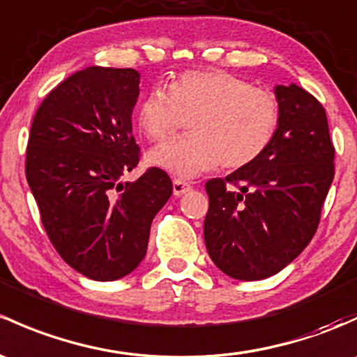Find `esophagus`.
I'll list each match as a JSON object with an SVG mask.
<instances>
[{"label": "esophagus", "instance_id": "obj_1", "mask_svg": "<svg viewBox=\"0 0 357 357\" xmlns=\"http://www.w3.org/2000/svg\"><path fill=\"white\" fill-rule=\"evenodd\" d=\"M191 190V185L186 181H181V179H174L172 181V193H174V197H181V195L188 193Z\"/></svg>", "mask_w": 357, "mask_h": 357}]
</instances>
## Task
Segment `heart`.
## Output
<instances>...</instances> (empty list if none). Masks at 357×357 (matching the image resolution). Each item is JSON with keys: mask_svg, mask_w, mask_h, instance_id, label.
<instances>
[{"mask_svg": "<svg viewBox=\"0 0 357 357\" xmlns=\"http://www.w3.org/2000/svg\"><path fill=\"white\" fill-rule=\"evenodd\" d=\"M188 123L190 135L149 153V164L183 179L222 164L241 169L260 159L280 125V104L268 90L222 70L179 75L142 99L137 125L150 142H166Z\"/></svg>", "mask_w": 357, "mask_h": 357, "instance_id": "1", "label": "heart"}]
</instances>
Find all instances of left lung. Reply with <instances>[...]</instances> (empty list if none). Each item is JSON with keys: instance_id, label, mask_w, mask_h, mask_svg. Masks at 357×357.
<instances>
[{"instance_id": "left-lung-1", "label": "left lung", "mask_w": 357, "mask_h": 357, "mask_svg": "<svg viewBox=\"0 0 357 357\" xmlns=\"http://www.w3.org/2000/svg\"><path fill=\"white\" fill-rule=\"evenodd\" d=\"M280 125L250 166L205 185L204 238L215 267L238 280L286 268L311 241L333 181V150L324 106L305 89L275 85ZM238 190H227L225 185Z\"/></svg>"}]
</instances>
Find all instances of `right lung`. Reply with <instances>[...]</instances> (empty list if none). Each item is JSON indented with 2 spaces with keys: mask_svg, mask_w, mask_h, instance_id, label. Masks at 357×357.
I'll return each instance as SVG.
<instances>
[{
  "mask_svg": "<svg viewBox=\"0 0 357 357\" xmlns=\"http://www.w3.org/2000/svg\"><path fill=\"white\" fill-rule=\"evenodd\" d=\"M133 68L77 71L44 99L30 128L25 172L44 229L63 260L92 280H118L147 255L150 226L172 195L162 169L137 181Z\"/></svg>",
  "mask_w": 357,
  "mask_h": 357,
  "instance_id": "1",
  "label": "right lung"
}]
</instances>
